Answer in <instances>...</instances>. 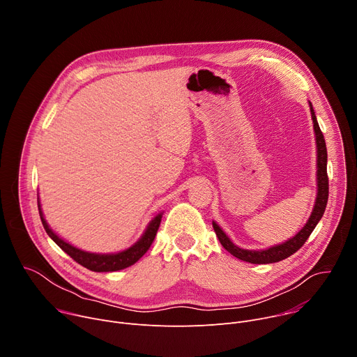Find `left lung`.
I'll list each match as a JSON object with an SVG mask.
<instances>
[{"mask_svg": "<svg viewBox=\"0 0 357 357\" xmlns=\"http://www.w3.org/2000/svg\"><path fill=\"white\" fill-rule=\"evenodd\" d=\"M310 106H311V116H312V121H314V130H315L317 146H318V196H317L314 212H312L310 220L307 222V225L302 227V230L298 234H295V237L289 238L288 241H285L282 244L270 247L267 250H259V251L257 250H244V248L234 245L230 241V238L226 236V233L213 222V229H215V233H216L220 244L231 254V256L237 257L238 260H243V261H247L251 264H270V263H277V261H281V260L289 257L291 254L298 251L305 244V241L308 240V237L317 227L318 222L324 216L326 203H328V196H329V179H328V171H326L328 152H326L325 138H324V134L317 121L314 107L311 103H310Z\"/></svg>", "mask_w": 357, "mask_h": 357, "instance_id": "left-lung-1", "label": "left lung"}]
</instances>
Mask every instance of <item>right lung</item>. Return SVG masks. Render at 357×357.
<instances>
[{
    "instance_id": "add662e5",
    "label": "right lung",
    "mask_w": 357,
    "mask_h": 357,
    "mask_svg": "<svg viewBox=\"0 0 357 357\" xmlns=\"http://www.w3.org/2000/svg\"><path fill=\"white\" fill-rule=\"evenodd\" d=\"M38 208H39V216H40L42 225H43L47 236L52 238L66 254H69V256L76 263H79L80 266L86 267L87 270L96 271V273L119 271V270L127 268V267L132 266L134 263H137L144 256V254L146 252V250L151 247L152 241H154V238L157 236V231L160 229V225H161V218H162V215H158L154 220H152L148 225V227H146L145 233L142 234V237L132 247H130V248H127V250H124L121 252H117V254H94V252L82 251V250L73 247L72 244L63 241L62 238H59L52 230L49 229L46 220L42 216L39 205H38Z\"/></svg>"
}]
</instances>
